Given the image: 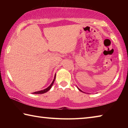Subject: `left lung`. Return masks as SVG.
I'll use <instances>...</instances> for the list:
<instances>
[{"mask_svg":"<svg viewBox=\"0 0 128 128\" xmlns=\"http://www.w3.org/2000/svg\"><path fill=\"white\" fill-rule=\"evenodd\" d=\"M78 90H80V91H81V92H82V91H81V90H80V89H79V88H78Z\"/></svg>","mask_w":128,"mask_h":128,"instance_id":"8db88e82","label":"left lung"}]
</instances>
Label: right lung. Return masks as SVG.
<instances>
[{
  "instance_id": "obj_1",
  "label": "right lung",
  "mask_w": 128,
  "mask_h": 128,
  "mask_svg": "<svg viewBox=\"0 0 128 128\" xmlns=\"http://www.w3.org/2000/svg\"><path fill=\"white\" fill-rule=\"evenodd\" d=\"M55 77H56V76H55V77H54V80H53L52 82L51 85H50L48 88H45V89L43 90H40V91H39V92H33V94H43V93H45V92H48V90H50V88H51L53 84H54V81H55Z\"/></svg>"
}]
</instances>
